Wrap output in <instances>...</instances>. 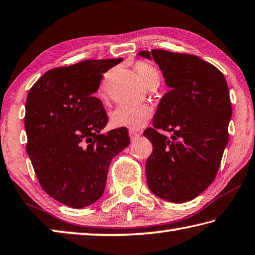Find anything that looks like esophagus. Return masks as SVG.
Wrapping results in <instances>:
<instances>
[{"label":"esophagus","mask_w":255,"mask_h":255,"mask_svg":"<svg viewBox=\"0 0 255 255\" xmlns=\"http://www.w3.org/2000/svg\"><path fill=\"white\" fill-rule=\"evenodd\" d=\"M129 137H130L131 140H135L137 138L140 137V132H137L135 130H129Z\"/></svg>","instance_id":"1"}]
</instances>
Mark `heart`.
<instances>
[{
	"label": "heart",
	"instance_id": "obj_1",
	"mask_svg": "<svg viewBox=\"0 0 255 255\" xmlns=\"http://www.w3.org/2000/svg\"><path fill=\"white\" fill-rule=\"evenodd\" d=\"M138 77L146 86L159 81L156 69L146 62H137L135 66ZM152 110L147 105H119L110 115V122L116 128H127L138 130L147 124L151 117Z\"/></svg>",
	"mask_w": 255,
	"mask_h": 255
}]
</instances>
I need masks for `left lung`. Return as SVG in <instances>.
Returning <instances> with one entry per match:
<instances>
[{
	"mask_svg": "<svg viewBox=\"0 0 255 255\" xmlns=\"http://www.w3.org/2000/svg\"><path fill=\"white\" fill-rule=\"evenodd\" d=\"M138 55L154 60L170 88L152 127L143 131L152 143L146 161L148 187L165 201H191L214 180L228 145L232 117L228 83L219 69L196 55L165 50ZM161 130L173 135L168 138Z\"/></svg>",
	"mask_w": 255,
	"mask_h": 255,
	"instance_id": "1",
	"label": "left lung"
}]
</instances>
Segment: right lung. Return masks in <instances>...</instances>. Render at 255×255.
<instances>
[{"mask_svg":"<svg viewBox=\"0 0 255 255\" xmlns=\"http://www.w3.org/2000/svg\"><path fill=\"white\" fill-rule=\"evenodd\" d=\"M123 61L86 60L49 70L29 91L26 152L43 191L73 208L103 196L109 165L129 143L126 128L100 131L108 123L95 97L103 75Z\"/></svg>","mask_w":255,"mask_h":255,"instance_id":"obj_1","label":"right lung"}]
</instances>
